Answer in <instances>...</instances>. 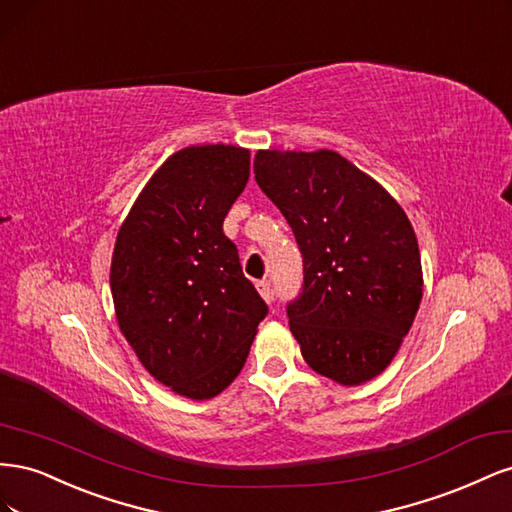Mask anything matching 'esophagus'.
Here are the masks:
<instances>
[{
    "label": "esophagus",
    "instance_id": "34e87169",
    "mask_svg": "<svg viewBox=\"0 0 512 512\" xmlns=\"http://www.w3.org/2000/svg\"><path fill=\"white\" fill-rule=\"evenodd\" d=\"M256 290L260 292V297L265 299L267 303H271L273 301V297H275V292H273V288H271V282L269 280H262V282H256Z\"/></svg>",
    "mask_w": 512,
    "mask_h": 512
}]
</instances>
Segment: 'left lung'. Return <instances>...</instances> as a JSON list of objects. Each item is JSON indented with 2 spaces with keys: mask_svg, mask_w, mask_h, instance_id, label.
Instances as JSON below:
<instances>
[{
  "mask_svg": "<svg viewBox=\"0 0 512 512\" xmlns=\"http://www.w3.org/2000/svg\"><path fill=\"white\" fill-rule=\"evenodd\" d=\"M254 173L303 256V290L288 305V324L305 363L344 386L376 378L423 299L421 252L406 211L331 149H260Z\"/></svg>",
  "mask_w": 512,
  "mask_h": 512,
  "instance_id": "8db88e82",
  "label": "left lung"
}]
</instances>
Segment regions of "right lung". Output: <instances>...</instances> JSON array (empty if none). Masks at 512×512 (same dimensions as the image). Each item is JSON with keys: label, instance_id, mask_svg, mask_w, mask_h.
<instances>
[{"label": "right lung", "instance_id": "obj_1", "mask_svg": "<svg viewBox=\"0 0 512 512\" xmlns=\"http://www.w3.org/2000/svg\"><path fill=\"white\" fill-rule=\"evenodd\" d=\"M250 179V149L173 153L123 220L111 262L119 329L149 374L188 399L239 376L267 303L222 230Z\"/></svg>", "mask_w": 512, "mask_h": 512}]
</instances>
